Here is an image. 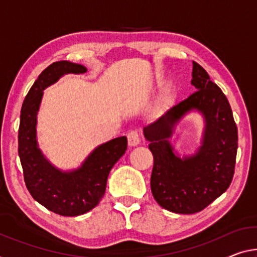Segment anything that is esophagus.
I'll return each mask as SVG.
<instances>
[{
  "instance_id": "34e87169",
  "label": "esophagus",
  "mask_w": 257,
  "mask_h": 257,
  "mask_svg": "<svg viewBox=\"0 0 257 257\" xmlns=\"http://www.w3.org/2000/svg\"><path fill=\"white\" fill-rule=\"evenodd\" d=\"M127 140H128V146L131 147H136L140 144V136L137 131H131L127 134Z\"/></svg>"
}]
</instances>
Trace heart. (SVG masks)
<instances>
[{"mask_svg": "<svg viewBox=\"0 0 257 257\" xmlns=\"http://www.w3.org/2000/svg\"><path fill=\"white\" fill-rule=\"evenodd\" d=\"M173 102V96L172 95H167L165 97H163V100L161 101L160 103V111H164V110H167L168 108H170V105L172 104Z\"/></svg>", "mask_w": 257, "mask_h": 257, "instance_id": "obj_1", "label": "heart"}]
</instances>
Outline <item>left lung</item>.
I'll list each match as a JSON object with an SVG mask.
<instances>
[{"label":"left lung","mask_w":257,"mask_h":257,"mask_svg":"<svg viewBox=\"0 0 257 257\" xmlns=\"http://www.w3.org/2000/svg\"><path fill=\"white\" fill-rule=\"evenodd\" d=\"M192 76L196 92L144 128L154 157L153 196L161 207L177 214L203 210L226 191L233 179L238 149V128L225 94L196 62ZM192 108L204 113L206 130L199 152L181 160L173 154L167 139Z\"/></svg>","instance_id":"8db88e82"}]
</instances>
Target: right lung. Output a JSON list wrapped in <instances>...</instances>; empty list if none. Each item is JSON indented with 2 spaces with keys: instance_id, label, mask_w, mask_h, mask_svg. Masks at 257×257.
<instances>
[{
  "instance_id": "right-lung-1",
  "label": "right lung",
  "mask_w": 257,
  "mask_h": 257,
  "mask_svg": "<svg viewBox=\"0 0 257 257\" xmlns=\"http://www.w3.org/2000/svg\"><path fill=\"white\" fill-rule=\"evenodd\" d=\"M84 65L55 62L40 73L24 100L18 130V154L24 180L31 195L48 210L61 216H79L95 208L104 195L110 170L127 149L126 137L101 145L73 172L51 167L37 147V113L42 90L65 73H84Z\"/></svg>"
}]
</instances>
